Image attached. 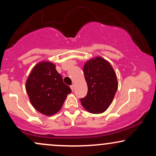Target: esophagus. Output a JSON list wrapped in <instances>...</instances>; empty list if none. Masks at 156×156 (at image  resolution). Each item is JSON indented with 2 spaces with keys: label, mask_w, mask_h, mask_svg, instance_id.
I'll list each match as a JSON object with an SVG mask.
<instances>
[{
  "label": "esophagus",
  "mask_w": 156,
  "mask_h": 156,
  "mask_svg": "<svg viewBox=\"0 0 156 156\" xmlns=\"http://www.w3.org/2000/svg\"><path fill=\"white\" fill-rule=\"evenodd\" d=\"M70 88H71V89H72V91L74 90V85H71Z\"/></svg>",
  "instance_id": "1"
}]
</instances>
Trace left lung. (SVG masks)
Segmentation results:
<instances>
[{
  "mask_svg": "<svg viewBox=\"0 0 156 156\" xmlns=\"http://www.w3.org/2000/svg\"><path fill=\"white\" fill-rule=\"evenodd\" d=\"M88 92L80 99L83 108L92 114H101L108 108L118 88L117 76L110 63L102 57L86 62L83 67Z\"/></svg>",
  "mask_w": 156,
  "mask_h": 156,
  "instance_id": "obj_1",
  "label": "left lung"
}]
</instances>
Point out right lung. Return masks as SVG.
<instances>
[{"instance_id": "obj_1", "label": "right lung", "mask_w": 156, "mask_h": 156, "mask_svg": "<svg viewBox=\"0 0 156 156\" xmlns=\"http://www.w3.org/2000/svg\"><path fill=\"white\" fill-rule=\"evenodd\" d=\"M26 89L34 108L46 116L58 112L72 92L55 64L50 62H41L34 66L26 80Z\"/></svg>"}]
</instances>
